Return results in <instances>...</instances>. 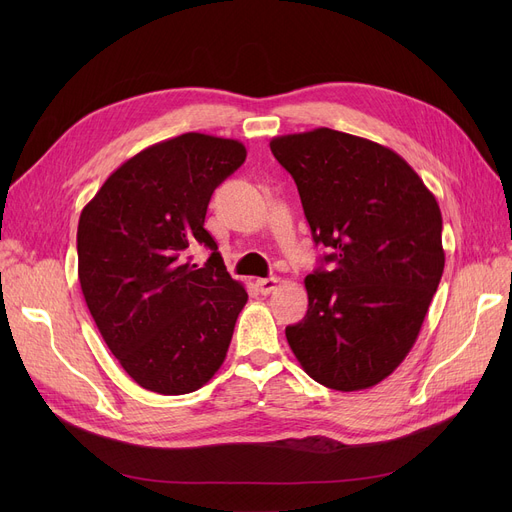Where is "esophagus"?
I'll use <instances>...</instances> for the list:
<instances>
[{
	"label": "esophagus",
	"mask_w": 512,
	"mask_h": 512,
	"mask_svg": "<svg viewBox=\"0 0 512 512\" xmlns=\"http://www.w3.org/2000/svg\"><path fill=\"white\" fill-rule=\"evenodd\" d=\"M278 278H257L255 280V286H257V290L261 292V294H270L272 290H276V286H278Z\"/></svg>",
	"instance_id": "34e87169"
}]
</instances>
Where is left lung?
I'll use <instances>...</instances> for the list:
<instances>
[{"label":"left lung","instance_id":"8db88e82","mask_svg":"<svg viewBox=\"0 0 512 512\" xmlns=\"http://www.w3.org/2000/svg\"><path fill=\"white\" fill-rule=\"evenodd\" d=\"M270 147L332 263L305 278L309 309L286 340L321 386L371 388L405 361L438 290V201L398 153L355 134L315 128Z\"/></svg>","mask_w":512,"mask_h":512}]
</instances>
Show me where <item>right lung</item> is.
<instances>
[{"label":"right lung","mask_w":512,"mask_h":512,"mask_svg":"<svg viewBox=\"0 0 512 512\" xmlns=\"http://www.w3.org/2000/svg\"><path fill=\"white\" fill-rule=\"evenodd\" d=\"M247 149L186 132L155 143L103 182L78 220V280L95 324L141 388L178 396L226 359L249 294L203 228L209 199ZM207 246L205 266L190 251Z\"/></svg>","instance_id":"obj_1"}]
</instances>
